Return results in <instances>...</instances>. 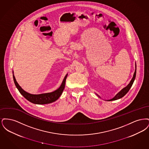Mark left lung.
Instances as JSON below:
<instances>
[{
	"mask_svg": "<svg viewBox=\"0 0 149 149\" xmlns=\"http://www.w3.org/2000/svg\"><path fill=\"white\" fill-rule=\"evenodd\" d=\"M135 71L134 74V76H133V78L131 79V80L130 81V83L128 84L127 86H126L125 88H124L123 89H122L121 91H120V92L118 93H117L116 96L113 98L112 99H109V100H107V101H111V100H117V99H120L121 98H122L123 96H125L128 92L129 91V90L130 89L131 87L132 86V85L133 84L134 82V80H135V78H136V65L135 66ZM99 98H100L99 97L98 95H97Z\"/></svg>",
	"mask_w": 149,
	"mask_h": 149,
	"instance_id": "left-lung-1",
	"label": "left lung"
}]
</instances>
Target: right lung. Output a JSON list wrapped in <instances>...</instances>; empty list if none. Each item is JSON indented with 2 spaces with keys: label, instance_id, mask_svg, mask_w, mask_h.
<instances>
[{
  "label": "right lung",
  "instance_id": "right-lung-1",
  "mask_svg": "<svg viewBox=\"0 0 149 149\" xmlns=\"http://www.w3.org/2000/svg\"><path fill=\"white\" fill-rule=\"evenodd\" d=\"M67 76H68V74L65 75L60 86L56 91L52 92L43 93L40 94H32L24 91L17 82L14 74L13 75L14 84L20 93L26 99H27L30 102L34 104H49V103H52L58 99V98L61 96V94L63 93V92L65 88V81L67 78Z\"/></svg>",
  "mask_w": 149,
  "mask_h": 149
}]
</instances>
